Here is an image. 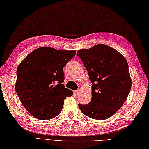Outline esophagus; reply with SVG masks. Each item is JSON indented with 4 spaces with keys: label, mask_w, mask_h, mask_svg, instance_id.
I'll return each instance as SVG.
<instances>
[{
    "label": "esophagus",
    "mask_w": 149,
    "mask_h": 149,
    "mask_svg": "<svg viewBox=\"0 0 149 149\" xmlns=\"http://www.w3.org/2000/svg\"><path fill=\"white\" fill-rule=\"evenodd\" d=\"M79 93V89H77V90L74 91V94H75V95H78Z\"/></svg>",
    "instance_id": "34e87169"
}]
</instances>
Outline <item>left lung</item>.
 Returning a JSON list of instances; mask_svg holds the SVG:
<instances>
[{"instance_id":"obj_1","label":"left lung","mask_w":149,"mask_h":149,"mask_svg":"<svg viewBox=\"0 0 149 149\" xmlns=\"http://www.w3.org/2000/svg\"><path fill=\"white\" fill-rule=\"evenodd\" d=\"M77 53L92 84L91 100L87 105L79 103L80 110L93 119H107L122 107L131 90L128 63L121 53L105 44Z\"/></svg>"}]
</instances>
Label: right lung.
Masks as SVG:
<instances>
[{
    "label": "right lung",
    "mask_w": 149,
    "mask_h": 149,
    "mask_svg": "<svg viewBox=\"0 0 149 149\" xmlns=\"http://www.w3.org/2000/svg\"><path fill=\"white\" fill-rule=\"evenodd\" d=\"M75 53V50L40 47L18 65L16 91L24 107L34 117L48 120L58 116L65 99L73 95L63 84V69Z\"/></svg>",
    "instance_id": "add662e5"
}]
</instances>
